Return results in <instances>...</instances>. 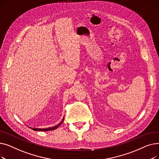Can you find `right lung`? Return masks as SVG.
Instances as JSON below:
<instances>
[{
    "instance_id": "add662e5",
    "label": "right lung",
    "mask_w": 159,
    "mask_h": 159,
    "mask_svg": "<svg viewBox=\"0 0 159 159\" xmlns=\"http://www.w3.org/2000/svg\"><path fill=\"white\" fill-rule=\"evenodd\" d=\"M64 119H62V122L61 123L58 124V125H57V126H54V127H52V128H31L30 127L31 129H32L34 131H51V130H53V129H55L56 128H57L58 126H61V124L62 123V122L64 121Z\"/></svg>"
}]
</instances>
